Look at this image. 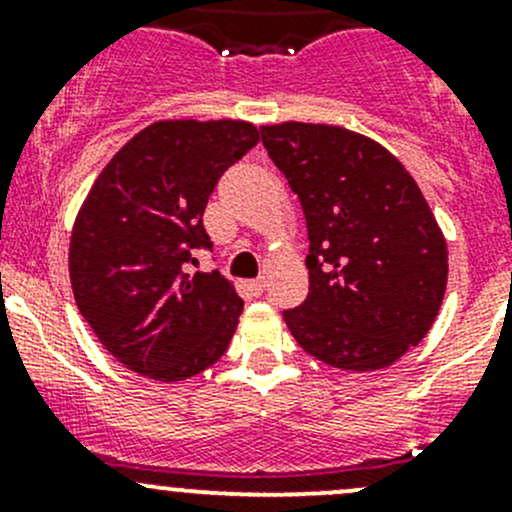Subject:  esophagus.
Wrapping results in <instances>:
<instances>
[{
	"instance_id": "obj_1",
	"label": "esophagus",
	"mask_w": 512,
	"mask_h": 512,
	"mask_svg": "<svg viewBox=\"0 0 512 512\" xmlns=\"http://www.w3.org/2000/svg\"><path fill=\"white\" fill-rule=\"evenodd\" d=\"M247 289H250L255 297H260V294L265 292V280H262V277H260V280H250V282H247Z\"/></svg>"
}]
</instances>
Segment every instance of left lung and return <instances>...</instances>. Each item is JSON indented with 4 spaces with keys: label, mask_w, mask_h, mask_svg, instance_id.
Masks as SVG:
<instances>
[{
    "label": "left lung",
    "mask_w": 512,
    "mask_h": 512,
    "mask_svg": "<svg viewBox=\"0 0 512 512\" xmlns=\"http://www.w3.org/2000/svg\"><path fill=\"white\" fill-rule=\"evenodd\" d=\"M262 143L302 203L309 294L285 312L299 347L344 371L396 364L433 327L448 245L394 153L329 123L262 126Z\"/></svg>",
    "instance_id": "1"
}]
</instances>
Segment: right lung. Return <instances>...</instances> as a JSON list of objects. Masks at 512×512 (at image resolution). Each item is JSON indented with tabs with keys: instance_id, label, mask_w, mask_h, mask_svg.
Segmentation results:
<instances>
[{
	"instance_id": "obj_1",
	"label": "right lung",
	"mask_w": 512,
	"mask_h": 512,
	"mask_svg": "<svg viewBox=\"0 0 512 512\" xmlns=\"http://www.w3.org/2000/svg\"><path fill=\"white\" fill-rule=\"evenodd\" d=\"M247 121L168 118L106 163L76 213L69 277L98 342L146 379L183 381L230 347L242 299L220 272L185 275L210 247L203 213L218 178L257 146Z\"/></svg>"
}]
</instances>
